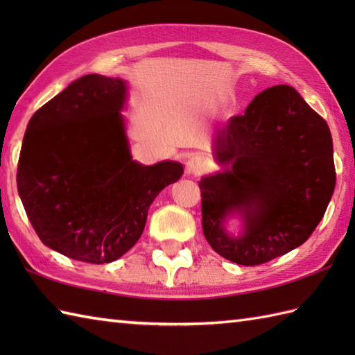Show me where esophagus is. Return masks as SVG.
Instances as JSON below:
<instances>
[{"instance_id": "obj_1", "label": "esophagus", "mask_w": 355, "mask_h": 355, "mask_svg": "<svg viewBox=\"0 0 355 355\" xmlns=\"http://www.w3.org/2000/svg\"><path fill=\"white\" fill-rule=\"evenodd\" d=\"M206 168H207V160L200 154L192 155L189 160L186 162V171L189 175H200V173L206 171Z\"/></svg>"}]
</instances>
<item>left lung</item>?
<instances>
[{"instance_id":"8db88e82","label":"left lung","mask_w":355,"mask_h":355,"mask_svg":"<svg viewBox=\"0 0 355 355\" xmlns=\"http://www.w3.org/2000/svg\"><path fill=\"white\" fill-rule=\"evenodd\" d=\"M333 153L328 123L296 89L259 93L218 130L214 155L224 171L200 182L210 247L239 266H261L304 244L333 197ZM235 213L245 221L239 237L223 229Z\"/></svg>"}]
</instances>
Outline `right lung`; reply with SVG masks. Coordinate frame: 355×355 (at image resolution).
<instances>
[{
  "mask_svg": "<svg viewBox=\"0 0 355 355\" xmlns=\"http://www.w3.org/2000/svg\"><path fill=\"white\" fill-rule=\"evenodd\" d=\"M122 79L87 74L30 119L18 193L42 243L67 258L108 263L137 243L148 210L183 175L177 162L132 160L120 110Z\"/></svg>",
  "mask_w": 355,
  "mask_h": 355,
  "instance_id": "right-lung-1",
  "label": "right lung"
}]
</instances>
